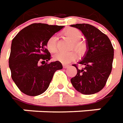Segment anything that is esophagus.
Segmentation results:
<instances>
[{"label": "esophagus", "instance_id": "esophagus-1", "mask_svg": "<svg viewBox=\"0 0 123 123\" xmlns=\"http://www.w3.org/2000/svg\"><path fill=\"white\" fill-rule=\"evenodd\" d=\"M69 65H63V68H65V69H67V68H69Z\"/></svg>", "mask_w": 123, "mask_h": 123}]
</instances>
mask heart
Returning <instances> with one entry per match:
<instances>
[{
    "label": "heart",
    "mask_w": 123,
    "mask_h": 123,
    "mask_svg": "<svg viewBox=\"0 0 123 123\" xmlns=\"http://www.w3.org/2000/svg\"><path fill=\"white\" fill-rule=\"evenodd\" d=\"M65 35L73 42L72 48L78 52L79 54H82L85 49V44L79 41L82 35L78 30L75 28H69L65 32ZM47 49L51 53H54L57 50V37L52 35L49 38L46 43ZM78 57V54L75 52H70L68 53L58 52L54 56V61L60 62L62 64H69L71 62L75 61Z\"/></svg>",
    "instance_id": "heart-1"
}]
</instances>
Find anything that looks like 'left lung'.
<instances>
[{"label":"left lung","mask_w":123,"mask_h":123,"mask_svg":"<svg viewBox=\"0 0 123 123\" xmlns=\"http://www.w3.org/2000/svg\"><path fill=\"white\" fill-rule=\"evenodd\" d=\"M82 32L86 38V51L79 64L84 68L77 69L76 75L71 82L76 91L84 95L99 92L105 86L112 71L114 48L108 37L98 28L88 24L71 25Z\"/></svg>","instance_id":"1"}]
</instances>
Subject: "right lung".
Listing matches in <instances>:
<instances>
[{
    "mask_svg": "<svg viewBox=\"0 0 123 123\" xmlns=\"http://www.w3.org/2000/svg\"><path fill=\"white\" fill-rule=\"evenodd\" d=\"M64 26L32 24L20 31L12 40L9 66L11 78L23 93L37 96L48 89L56 70L62 69L61 62H46L50 53L46 43L50 37ZM41 62L42 65H39Z\"/></svg>",
    "mask_w": 123,
    "mask_h": 123,
    "instance_id": "right-lung-1",
    "label": "right lung"
}]
</instances>
